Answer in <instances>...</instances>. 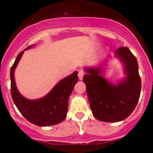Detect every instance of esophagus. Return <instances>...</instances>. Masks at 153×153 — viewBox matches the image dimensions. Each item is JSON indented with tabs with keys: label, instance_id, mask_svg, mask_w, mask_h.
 Returning <instances> with one entry per match:
<instances>
[{
	"label": "esophagus",
	"instance_id": "34e87169",
	"mask_svg": "<svg viewBox=\"0 0 153 153\" xmlns=\"http://www.w3.org/2000/svg\"><path fill=\"white\" fill-rule=\"evenodd\" d=\"M83 76H84V72H83V71H82V70L79 71V73H78V77H79V79H80V80H82V79H83Z\"/></svg>",
	"mask_w": 153,
	"mask_h": 153
}]
</instances>
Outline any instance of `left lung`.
Segmentation results:
<instances>
[{
	"mask_svg": "<svg viewBox=\"0 0 153 153\" xmlns=\"http://www.w3.org/2000/svg\"><path fill=\"white\" fill-rule=\"evenodd\" d=\"M123 67L125 77L113 83L102 76L107 56L97 67H84L83 76L93 115L102 122L116 123L125 120L132 113L141 92V79L136 58L127 47L114 53Z\"/></svg>",
	"mask_w": 153,
	"mask_h": 153,
	"instance_id": "1",
	"label": "left lung"
}]
</instances>
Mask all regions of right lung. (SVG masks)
I'll return each instance as SVG.
<instances>
[{
  "instance_id": "1",
  "label": "right lung",
  "mask_w": 153,
  "mask_h": 153,
  "mask_svg": "<svg viewBox=\"0 0 153 153\" xmlns=\"http://www.w3.org/2000/svg\"><path fill=\"white\" fill-rule=\"evenodd\" d=\"M33 47L29 46L24 51ZM24 51L19 53L10 70V93L13 102L24 118L34 125L48 126L60 123L67 117L68 100L78 82V72L75 71L59 81L44 97L29 100L18 91L14 78V71Z\"/></svg>"
}]
</instances>
